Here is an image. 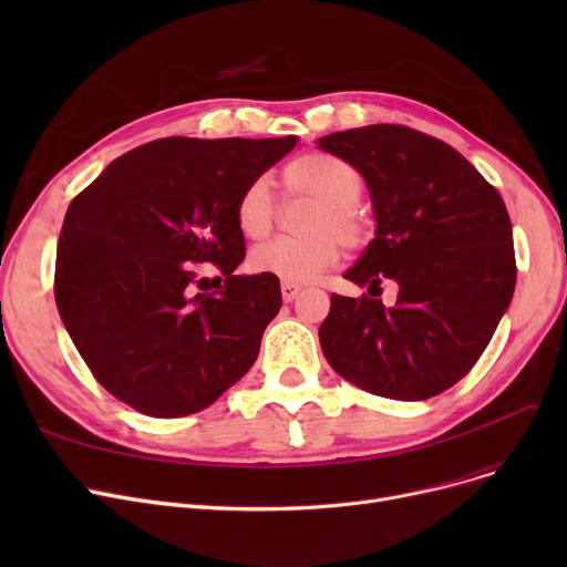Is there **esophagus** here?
Listing matches in <instances>:
<instances>
[{"label":"esophagus","instance_id":"esophagus-1","mask_svg":"<svg viewBox=\"0 0 567 567\" xmlns=\"http://www.w3.org/2000/svg\"><path fill=\"white\" fill-rule=\"evenodd\" d=\"M280 289H282V299L289 303V301H293L296 296L301 293V285H296V282H287V280H282V285H280Z\"/></svg>","mask_w":567,"mask_h":567}]
</instances>
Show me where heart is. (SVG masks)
<instances>
[{"label": "heart", "instance_id": "1", "mask_svg": "<svg viewBox=\"0 0 567 567\" xmlns=\"http://www.w3.org/2000/svg\"><path fill=\"white\" fill-rule=\"evenodd\" d=\"M285 188L289 195L317 199L308 214L306 236H278L250 252V268L261 276L287 282H310L331 268L347 248H361L368 241V225L359 204L363 178L351 163L310 152L285 167ZM278 199L271 178L255 176L238 195L236 223L250 238H264L278 220Z\"/></svg>", "mask_w": 567, "mask_h": 567}]
</instances>
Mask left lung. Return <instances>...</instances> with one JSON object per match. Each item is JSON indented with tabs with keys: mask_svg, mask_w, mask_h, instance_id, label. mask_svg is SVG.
I'll list each match as a JSON object with an SVG mask.
<instances>
[{
	"mask_svg": "<svg viewBox=\"0 0 567 567\" xmlns=\"http://www.w3.org/2000/svg\"><path fill=\"white\" fill-rule=\"evenodd\" d=\"M363 174L377 234L344 274L368 293L331 296L319 342L331 368L391 400H427L478 363L508 310L517 264L513 225L498 190L457 148L398 124L319 140ZM393 279L385 309L373 293Z\"/></svg>",
	"mask_w": 567,
	"mask_h": 567,
	"instance_id": "8db88e82",
	"label": "left lung"
}]
</instances>
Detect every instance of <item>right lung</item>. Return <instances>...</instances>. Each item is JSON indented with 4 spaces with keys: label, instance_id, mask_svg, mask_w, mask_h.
<instances>
[{
    "label": "right lung",
    "instance_id": "1",
    "mask_svg": "<svg viewBox=\"0 0 567 567\" xmlns=\"http://www.w3.org/2000/svg\"><path fill=\"white\" fill-rule=\"evenodd\" d=\"M293 144V135L165 137L75 195L56 244L54 301L82 361L118 402L182 419L252 368L282 293L274 276H234L246 257L236 202ZM195 262H214L224 285L193 295Z\"/></svg>",
    "mask_w": 567,
    "mask_h": 567
}]
</instances>
